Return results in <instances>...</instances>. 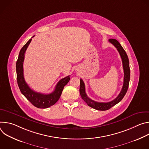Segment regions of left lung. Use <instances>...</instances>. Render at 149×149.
Segmentation results:
<instances>
[{
    "instance_id": "8db88e82",
    "label": "left lung",
    "mask_w": 149,
    "mask_h": 149,
    "mask_svg": "<svg viewBox=\"0 0 149 149\" xmlns=\"http://www.w3.org/2000/svg\"><path fill=\"white\" fill-rule=\"evenodd\" d=\"M109 42L111 44H112L117 49L118 51L120 56L122 59L123 62V70H124V82L123 86L121 89V91H120L118 95L113 100L107 102H100L95 101L91 99H90L87 95L86 93V87H85V84L84 81L82 79H80V87H79V93L81 95V97L83 99V100L86 102L87 105L90 107H92L93 109H94L100 111H105L109 110L114 105L118 103L121 101V100L123 98L124 95H125L127 90L129 88V81H130V66H129V61L127 55L123 49V48L121 47L119 42L114 39H110Z\"/></svg>"
}]
</instances>
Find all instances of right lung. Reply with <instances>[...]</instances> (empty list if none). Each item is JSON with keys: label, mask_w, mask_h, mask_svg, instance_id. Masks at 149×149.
Returning a JSON list of instances; mask_svg holds the SVG:
<instances>
[{"label": "right lung", "mask_w": 149, "mask_h": 149, "mask_svg": "<svg viewBox=\"0 0 149 149\" xmlns=\"http://www.w3.org/2000/svg\"><path fill=\"white\" fill-rule=\"evenodd\" d=\"M32 38L26 42V44L20 51L16 64L17 82L20 92L32 105L39 109H47L54 105L58 101L61 95L63 87L69 82L70 78L69 75L61 79L57 83L54 91L50 94H42L35 92L31 89L24 79L23 63L26 50Z\"/></svg>", "instance_id": "1"}]
</instances>
